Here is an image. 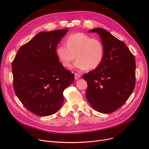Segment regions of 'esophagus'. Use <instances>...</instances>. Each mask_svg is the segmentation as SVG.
<instances>
[{"label": "esophagus", "mask_w": 149, "mask_h": 149, "mask_svg": "<svg viewBox=\"0 0 149 149\" xmlns=\"http://www.w3.org/2000/svg\"><path fill=\"white\" fill-rule=\"evenodd\" d=\"M81 77V75L79 74H77V73H75V80H78L79 79H80Z\"/></svg>", "instance_id": "obj_1"}]
</instances>
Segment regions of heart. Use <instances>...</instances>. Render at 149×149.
I'll list each match as a JSON object with an SVG mask.
<instances>
[{
  "label": "heart",
  "instance_id": "1",
  "mask_svg": "<svg viewBox=\"0 0 149 149\" xmlns=\"http://www.w3.org/2000/svg\"><path fill=\"white\" fill-rule=\"evenodd\" d=\"M56 56L61 65L69 67L77 59L74 68L81 70L98 68L104 55L103 43L98 38H92L83 33H75L66 39V44H58L56 49Z\"/></svg>",
  "mask_w": 149,
  "mask_h": 149
}]
</instances>
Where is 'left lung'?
<instances>
[{
    "label": "left lung",
    "instance_id": "8db88e82",
    "mask_svg": "<svg viewBox=\"0 0 149 149\" xmlns=\"http://www.w3.org/2000/svg\"><path fill=\"white\" fill-rule=\"evenodd\" d=\"M103 43L104 55L100 65L83 75L88 83L86 98L99 112L112 113L121 107L135 86V59L126 45L106 29L97 28Z\"/></svg>",
    "mask_w": 149,
    "mask_h": 149
}]
</instances>
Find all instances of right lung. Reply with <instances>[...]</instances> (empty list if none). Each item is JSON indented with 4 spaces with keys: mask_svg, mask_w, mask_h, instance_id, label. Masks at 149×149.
<instances>
[{
    "mask_svg": "<svg viewBox=\"0 0 149 149\" xmlns=\"http://www.w3.org/2000/svg\"><path fill=\"white\" fill-rule=\"evenodd\" d=\"M68 29L38 33L22 45L13 61V88L29 111L39 116L56 113L64 101V90L74 75L58 60L56 49Z\"/></svg>",
    "mask_w": 149,
    "mask_h": 149,
    "instance_id": "right-lung-1",
    "label": "right lung"
}]
</instances>
